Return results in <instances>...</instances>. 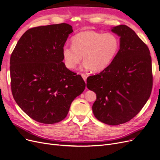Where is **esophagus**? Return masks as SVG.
<instances>
[{
  "label": "esophagus",
  "instance_id": "1",
  "mask_svg": "<svg viewBox=\"0 0 160 160\" xmlns=\"http://www.w3.org/2000/svg\"><path fill=\"white\" fill-rule=\"evenodd\" d=\"M81 76H82V79H84L85 82H86V81H87V75H86L85 74H83V73H82V74H81Z\"/></svg>",
  "mask_w": 160,
  "mask_h": 160
}]
</instances>
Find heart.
<instances>
[{
    "mask_svg": "<svg viewBox=\"0 0 160 160\" xmlns=\"http://www.w3.org/2000/svg\"><path fill=\"white\" fill-rule=\"evenodd\" d=\"M72 45H65L62 55L66 66L74 69L82 60L86 69L99 72L112 62L119 48V41L113 33L82 31L72 39Z\"/></svg>",
    "mask_w": 160,
    "mask_h": 160,
    "instance_id": "heart-1",
    "label": "heart"
}]
</instances>
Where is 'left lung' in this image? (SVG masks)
<instances>
[{"label":"left lung","instance_id":"obj_1","mask_svg":"<svg viewBox=\"0 0 160 160\" xmlns=\"http://www.w3.org/2000/svg\"><path fill=\"white\" fill-rule=\"evenodd\" d=\"M112 31L120 37V48L110 64L100 73L89 76L87 87L97 94L92 105L95 118L118 125L140 112L152 92V58L148 46L125 25Z\"/></svg>","mask_w":160,"mask_h":160}]
</instances>
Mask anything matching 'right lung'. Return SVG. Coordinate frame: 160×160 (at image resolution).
I'll return each mask as SVG.
<instances>
[{"label": "right lung", "instance_id": "right-lung-1", "mask_svg": "<svg viewBox=\"0 0 160 160\" xmlns=\"http://www.w3.org/2000/svg\"><path fill=\"white\" fill-rule=\"evenodd\" d=\"M71 25L62 23L28 29L10 56L11 90L17 104L37 122L53 124L68 115L73 100L84 91L81 76L62 61Z\"/></svg>", "mask_w": 160, "mask_h": 160}]
</instances>
